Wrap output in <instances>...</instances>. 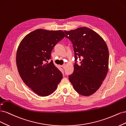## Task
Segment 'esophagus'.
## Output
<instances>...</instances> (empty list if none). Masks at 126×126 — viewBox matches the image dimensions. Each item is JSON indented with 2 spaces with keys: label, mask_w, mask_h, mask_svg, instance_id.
Returning <instances> with one entry per match:
<instances>
[{
  "label": "esophagus",
  "mask_w": 126,
  "mask_h": 126,
  "mask_svg": "<svg viewBox=\"0 0 126 126\" xmlns=\"http://www.w3.org/2000/svg\"><path fill=\"white\" fill-rule=\"evenodd\" d=\"M65 66H66L65 64H63V65H62V67L63 69L65 68Z\"/></svg>",
  "instance_id": "obj_1"
}]
</instances>
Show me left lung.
Here are the masks:
<instances>
[{"instance_id":"obj_1","label":"left lung","mask_w":126,"mask_h":126,"mask_svg":"<svg viewBox=\"0 0 126 126\" xmlns=\"http://www.w3.org/2000/svg\"><path fill=\"white\" fill-rule=\"evenodd\" d=\"M74 51V72L68 79L74 90L83 96L94 94L100 87L108 70L109 51L103 39L87 27L65 31ZM81 61L79 65L77 61Z\"/></svg>"}]
</instances>
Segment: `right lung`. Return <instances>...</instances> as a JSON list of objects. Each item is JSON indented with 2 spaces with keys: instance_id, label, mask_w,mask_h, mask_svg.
Listing matches in <instances>:
<instances>
[{
  "instance_id": "right-lung-1",
  "label": "right lung",
  "mask_w": 126,
  "mask_h": 126,
  "mask_svg": "<svg viewBox=\"0 0 126 126\" xmlns=\"http://www.w3.org/2000/svg\"><path fill=\"white\" fill-rule=\"evenodd\" d=\"M65 36L61 30L37 29L20 42L16 55L19 75L27 86L36 94L47 96L53 93L63 75L51 59L53 48Z\"/></svg>"
}]
</instances>
